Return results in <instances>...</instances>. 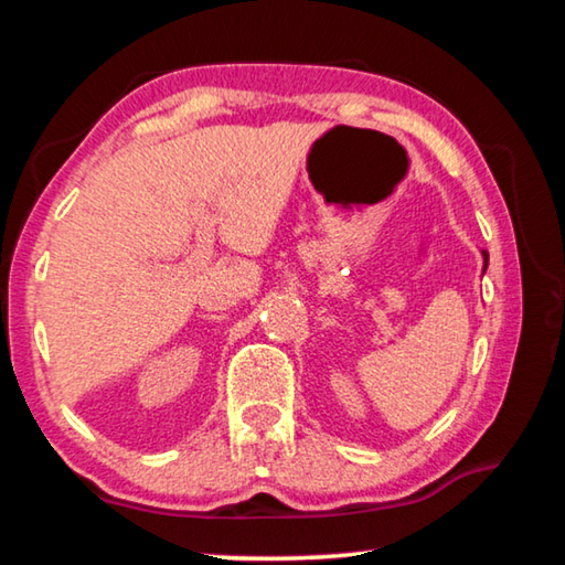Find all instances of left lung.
Wrapping results in <instances>:
<instances>
[{
	"mask_svg": "<svg viewBox=\"0 0 565 565\" xmlns=\"http://www.w3.org/2000/svg\"><path fill=\"white\" fill-rule=\"evenodd\" d=\"M486 266H489V254L483 252V271H486Z\"/></svg>",
	"mask_w": 565,
	"mask_h": 565,
	"instance_id": "obj_1",
	"label": "left lung"
}]
</instances>
